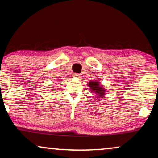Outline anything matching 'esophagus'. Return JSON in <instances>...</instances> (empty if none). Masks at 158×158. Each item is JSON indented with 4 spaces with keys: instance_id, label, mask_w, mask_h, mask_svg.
<instances>
[{
    "instance_id": "esophagus-1",
    "label": "esophagus",
    "mask_w": 158,
    "mask_h": 158,
    "mask_svg": "<svg viewBox=\"0 0 158 158\" xmlns=\"http://www.w3.org/2000/svg\"><path fill=\"white\" fill-rule=\"evenodd\" d=\"M73 76L75 77H78L80 76V74H78V73H74L73 74Z\"/></svg>"
}]
</instances>
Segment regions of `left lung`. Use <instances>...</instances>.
<instances>
[{
	"instance_id": "obj_1",
	"label": "left lung",
	"mask_w": 158,
	"mask_h": 158,
	"mask_svg": "<svg viewBox=\"0 0 158 158\" xmlns=\"http://www.w3.org/2000/svg\"><path fill=\"white\" fill-rule=\"evenodd\" d=\"M89 86L90 87V89H92V90H94V92L98 93L99 96H103V94H104V90L103 89V88L99 86V83L98 82H90Z\"/></svg>"
}]
</instances>
